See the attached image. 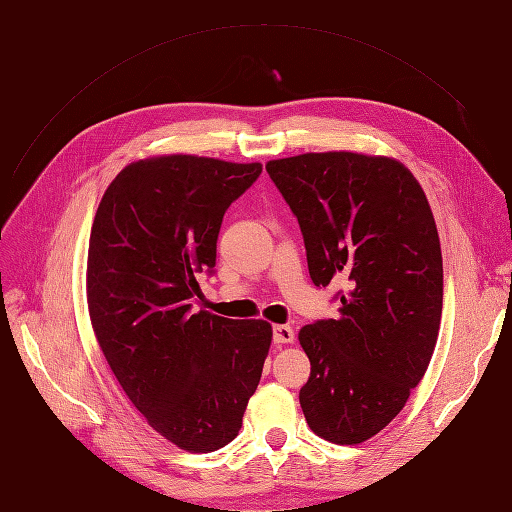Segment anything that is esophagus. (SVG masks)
I'll use <instances>...</instances> for the list:
<instances>
[{
	"instance_id": "1",
	"label": "esophagus",
	"mask_w": 512,
	"mask_h": 512,
	"mask_svg": "<svg viewBox=\"0 0 512 512\" xmlns=\"http://www.w3.org/2000/svg\"><path fill=\"white\" fill-rule=\"evenodd\" d=\"M273 342L280 346V344H292L294 342V331L288 324H275L273 327Z\"/></svg>"
}]
</instances>
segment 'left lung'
I'll return each instance as SVG.
<instances>
[{"label": "left lung", "mask_w": 512, "mask_h": 512, "mask_svg": "<svg viewBox=\"0 0 512 512\" xmlns=\"http://www.w3.org/2000/svg\"><path fill=\"white\" fill-rule=\"evenodd\" d=\"M297 215L316 286L344 282L339 316L305 324V421L335 444L376 436L423 380L442 318V252L427 196L384 156L303 153L267 162Z\"/></svg>", "instance_id": "obj_1"}]
</instances>
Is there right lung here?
Masks as SVG:
<instances>
[{
	"label": "right lung",
	"mask_w": 512,
	"mask_h": 512,
	"mask_svg": "<svg viewBox=\"0 0 512 512\" xmlns=\"http://www.w3.org/2000/svg\"><path fill=\"white\" fill-rule=\"evenodd\" d=\"M260 173L258 162L183 153L138 160L108 185L91 226L87 305L100 350L147 423L190 453L237 438L269 354V322L192 307L226 209Z\"/></svg>",
	"instance_id": "obj_1"
}]
</instances>
